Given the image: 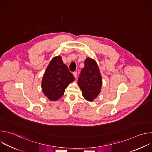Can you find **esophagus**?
I'll return each instance as SVG.
<instances>
[{
	"instance_id": "obj_1",
	"label": "esophagus",
	"mask_w": 152,
	"mask_h": 152,
	"mask_svg": "<svg viewBox=\"0 0 152 152\" xmlns=\"http://www.w3.org/2000/svg\"><path fill=\"white\" fill-rule=\"evenodd\" d=\"M73 76H74V77H75V78L77 77V72H73Z\"/></svg>"
}]
</instances>
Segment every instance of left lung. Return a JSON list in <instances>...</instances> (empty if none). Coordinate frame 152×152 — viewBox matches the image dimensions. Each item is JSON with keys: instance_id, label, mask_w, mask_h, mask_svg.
Instances as JSON below:
<instances>
[{"instance_id": "obj_1", "label": "left lung", "mask_w": 152, "mask_h": 152, "mask_svg": "<svg viewBox=\"0 0 152 152\" xmlns=\"http://www.w3.org/2000/svg\"><path fill=\"white\" fill-rule=\"evenodd\" d=\"M85 67L82 69L78 79V85L85 100L93 102L100 94L102 78L96 61L90 58L85 60Z\"/></svg>"}]
</instances>
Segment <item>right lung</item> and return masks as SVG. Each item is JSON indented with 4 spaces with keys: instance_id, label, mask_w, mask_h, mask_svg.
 Listing matches in <instances>:
<instances>
[{
    "instance_id": "obj_1",
    "label": "right lung",
    "mask_w": 152,
    "mask_h": 152,
    "mask_svg": "<svg viewBox=\"0 0 152 152\" xmlns=\"http://www.w3.org/2000/svg\"><path fill=\"white\" fill-rule=\"evenodd\" d=\"M74 80L73 75L63 63L61 56H55L50 61L43 75L42 91L49 100L56 101L64 95L69 83Z\"/></svg>"
}]
</instances>
